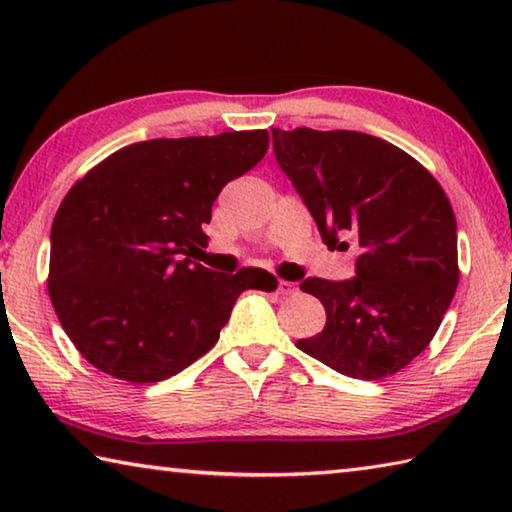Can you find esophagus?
Listing matches in <instances>:
<instances>
[{
	"instance_id": "1",
	"label": "esophagus",
	"mask_w": 512,
	"mask_h": 512,
	"mask_svg": "<svg viewBox=\"0 0 512 512\" xmlns=\"http://www.w3.org/2000/svg\"><path fill=\"white\" fill-rule=\"evenodd\" d=\"M293 291H296V284L293 282H287V280L277 282V293H280V296H291Z\"/></svg>"
}]
</instances>
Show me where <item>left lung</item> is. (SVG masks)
Instances as JSON below:
<instances>
[{
    "label": "left lung",
    "mask_w": 512,
    "mask_h": 512,
    "mask_svg": "<svg viewBox=\"0 0 512 512\" xmlns=\"http://www.w3.org/2000/svg\"><path fill=\"white\" fill-rule=\"evenodd\" d=\"M273 153L327 248L359 250L357 275L307 277L327 311L296 345L354 379L395 375L427 348L458 284L456 216L438 180L386 140L357 131L273 128Z\"/></svg>",
    "instance_id": "8db88e82"
}]
</instances>
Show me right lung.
<instances>
[{
	"instance_id": "1",
	"label": "right lung",
	"mask_w": 512,
	"mask_h": 512,
	"mask_svg": "<svg viewBox=\"0 0 512 512\" xmlns=\"http://www.w3.org/2000/svg\"><path fill=\"white\" fill-rule=\"evenodd\" d=\"M266 131L137 142L69 189L51 225L49 298L65 334L106 375L153 384L214 348L246 289L275 275L192 262L221 189L264 158Z\"/></svg>"
}]
</instances>
